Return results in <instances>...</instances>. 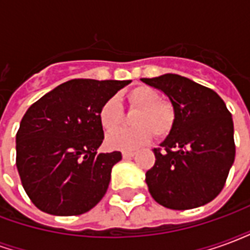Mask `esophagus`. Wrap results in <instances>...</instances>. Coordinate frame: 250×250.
<instances>
[{
  "label": "esophagus",
  "mask_w": 250,
  "mask_h": 250,
  "mask_svg": "<svg viewBox=\"0 0 250 250\" xmlns=\"http://www.w3.org/2000/svg\"><path fill=\"white\" fill-rule=\"evenodd\" d=\"M122 155H123V159H131V158L135 155V152H132V151H123V152H122Z\"/></svg>",
  "instance_id": "esophagus-1"
}]
</instances>
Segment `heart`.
I'll list each match as a JSON object with an SVG mask.
<instances>
[{
  "label": "heart",
  "instance_id": "heart-1",
  "mask_svg": "<svg viewBox=\"0 0 250 250\" xmlns=\"http://www.w3.org/2000/svg\"><path fill=\"white\" fill-rule=\"evenodd\" d=\"M127 105L135 109L131 118L128 130H116L105 138V146L109 150L132 151L147 145L155 136H165L175 123V108L167 100H162L155 88L138 85L125 93ZM123 120V108L116 99H107L99 109V122L105 131L119 127Z\"/></svg>",
  "mask_w": 250,
  "mask_h": 250
}]
</instances>
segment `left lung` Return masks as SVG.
I'll return each mask as SVG.
<instances>
[{"label": "left lung", "mask_w": 250, "mask_h": 250, "mask_svg": "<svg viewBox=\"0 0 250 250\" xmlns=\"http://www.w3.org/2000/svg\"><path fill=\"white\" fill-rule=\"evenodd\" d=\"M166 93L175 123L146 173L152 198L165 208L188 210L221 193L234 162V128L229 109L217 93L188 77L166 73L142 79Z\"/></svg>", "instance_id": "8db88e82"}]
</instances>
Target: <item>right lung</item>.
<instances>
[{"instance_id": "obj_1", "label": "right lung", "mask_w": 250, "mask_h": 250, "mask_svg": "<svg viewBox=\"0 0 250 250\" xmlns=\"http://www.w3.org/2000/svg\"><path fill=\"white\" fill-rule=\"evenodd\" d=\"M130 80L73 79L30 105L16 135L21 184L41 211L79 215L100 202L120 151L100 152L99 109Z\"/></svg>"}]
</instances>
